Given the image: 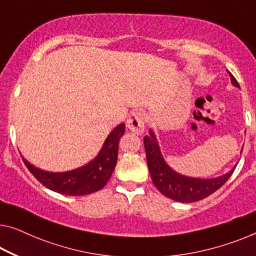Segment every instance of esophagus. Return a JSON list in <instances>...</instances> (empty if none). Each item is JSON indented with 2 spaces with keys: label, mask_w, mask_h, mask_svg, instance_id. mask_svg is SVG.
I'll return each instance as SVG.
<instances>
[{
  "label": "esophagus",
  "mask_w": 256,
  "mask_h": 256,
  "mask_svg": "<svg viewBox=\"0 0 256 256\" xmlns=\"http://www.w3.org/2000/svg\"><path fill=\"white\" fill-rule=\"evenodd\" d=\"M144 123H146V116H144V114L141 112H133L128 116L126 124L130 131L134 132L136 134H140L144 130Z\"/></svg>",
  "instance_id": "34e87169"
}]
</instances>
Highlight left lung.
<instances>
[{
    "mask_svg": "<svg viewBox=\"0 0 256 256\" xmlns=\"http://www.w3.org/2000/svg\"><path fill=\"white\" fill-rule=\"evenodd\" d=\"M231 77L232 85L239 87V84L230 71H228ZM144 150H146V158L148 169L154 182L155 188L161 192L163 196L171 200L179 202H196L204 199L222 188L231 174H234L236 168L230 172L223 176L209 179L193 178L182 176L166 164L160 150V146L154 132L150 131V136L144 138Z\"/></svg>",
    "mask_w": 256,
    "mask_h": 256,
    "instance_id": "1",
    "label": "left lung"
}]
</instances>
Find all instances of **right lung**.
Returning a JSON list of instances; mask_svg holds the SVG:
<instances>
[{"instance_id": "add662e5", "label": "right lung", "mask_w": 256, "mask_h": 256, "mask_svg": "<svg viewBox=\"0 0 256 256\" xmlns=\"http://www.w3.org/2000/svg\"><path fill=\"white\" fill-rule=\"evenodd\" d=\"M125 132L122 123L106 136L96 158L78 169L66 172H49L30 164L22 158L30 174L46 188L66 196H87L104 188L115 170L118 156V144Z\"/></svg>"}]
</instances>
